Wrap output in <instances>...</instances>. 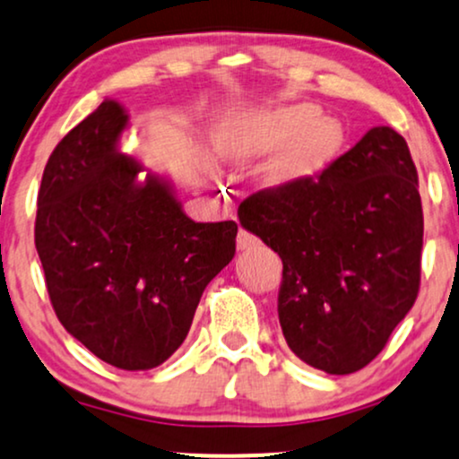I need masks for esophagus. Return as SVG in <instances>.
Here are the masks:
<instances>
[{"mask_svg":"<svg viewBox=\"0 0 459 459\" xmlns=\"http://www.w3.org/2000/svg\"><path fill=\"white\" fill-rule=\"evenodd\" d=\"M236 247H238V251H251V248L259 247V238H255L253 234H248L247 230H240L238 238H236Z\"/></svg>","mask_w":459,"mask_h":459,"instance_id":"esophagus-1","label":"esophagus"}]
</instances>
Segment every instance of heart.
Here are the masks:
<instances>
[{
    "label": "heart",
    "mask_w": 459,
    "mask_h": 459,
    "mask_svg": "<svg viewBox=\"0 0 459 459\" xmlns=\"http://www.w3.org/2000/svg\"><path fill=\"white\" fill-rule=\"evenodd\" d=\"M219 144L236 166L259 161L282 148L268 168L270 185H299L336 160L344 146V127L336 118L324 117L316 104L299 101L234 117L221 129Z\"/></svg>",
    "instance_id": "obj_1"
}]
</instances>
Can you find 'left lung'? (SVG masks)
Here are the masks:
<instances>
[{
	"mask_svg": "<svg viewBox=\"0 0 459 459\" xmlns=\"http://www.w3.org/2000/svg\"><path fill=\"white\" fill-rule=\"evenodd\" d=\"M238 217L282 259L293 353L327 375L370 364L420 291L423 212L403 135L372 127L319 178L253 194Z\"/></svg>",
	"mask_w": 459,
	"mask_h": 459,
	"instance_id": "obj_1",
	"label": "left lung"
}]
</instances>
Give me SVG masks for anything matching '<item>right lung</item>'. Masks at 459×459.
I'll return each instance as SVG.
<instances>
[{"mask_svg": "<svg viewBox=\"0 0 459 459\" xmlns=\"http://www.w3.org/2000/svg\"><path fill=\"white\" fill-rule=\"evenodd\" d=\"M129 115L106 98L56 144L36 248L61 325L121 370L166 361L206 285L234 259V221L195 223L174 183L121 151Z\"/></svg>", "mask_w": 459, "mask_h": 459, "instance_id": "add662e5", "label": "right lung"}]
</instances>
